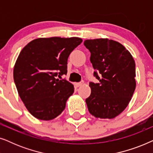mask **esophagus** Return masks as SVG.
<instances>
[{
	"label": "esophagus",
	"mask_w": 153,
	"mask_h": 153,
	"mask_svg": "<svg viewBox=\"0 0 153 153\" xmlns=\"http://www.w3.org/2000/svg\"><path fill=\"white\" fill-rule=\"evenodd\" d=\"M74 85H75V86H76V88H78V87H80V86H81V85H83V83H74Z\"/></svg>",
	"instance_id": "esophagus-1"
}]
</instances>
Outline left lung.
<instances>
[{"mask_svg":"<svg viewBox=\"0 0 153 153\" xmlns=\"http://www.w3.org/2000/svg\"><path fill=\"white\" fill-rule=\"evenodd\" d=\"M84 45L91 53L94 76L100 81L90 83L88 109L95 118H114L125 109L134 92V60L124 46L112 39H86Z\"/></svg>","mask_w":153,"mask_h":153,"instance_id":"8db88e82","label":"left lung"}]
</instances>
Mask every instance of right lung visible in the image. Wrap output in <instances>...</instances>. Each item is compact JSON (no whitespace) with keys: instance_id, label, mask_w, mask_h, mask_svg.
Masks as SVG:
<instances>
[{"instance_id":"1","label":"right lung","mask_w":153,"mask_h":153,"mask_svg":"<svg viewBox=\"0 0 153 153\" xmlns=\"http://www.w3.org/2000/svg\"><path fill=\"white\" fill-rule=\"evenodd\" d=\"M81 42L79 37L37 38L21 51L14 81L21 100L35 118L50 120L63 111L74 88L57 76L67 74L69 56Z\"/></svg>"}]
</instances>
